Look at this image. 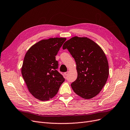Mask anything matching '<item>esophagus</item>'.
Listing matches in <instances>:
<instances>
[{
	"label": "esophagus",
	"instance_id": "obj_1",
	"mask_svg": "<svg viewBox=\"0 0 130 130\" xmlns=\"http://www.w3.org/2000/svg\"><path fill=\"white\" fill-rule=\"evenodd\" d=\"M69 72L68 71V72H66L64 73V74H65V76H67V75H68L69 74Z\"/></svg>",
	"mask_w": 130,
	"mask_h": 130
}]
</instances>
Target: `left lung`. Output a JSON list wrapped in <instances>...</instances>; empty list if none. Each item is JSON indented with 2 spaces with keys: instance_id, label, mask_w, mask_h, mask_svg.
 Masks as SVG:
<instances>
[{
  "instance_id": "left-lung-1",
  "label": "left lung",
  "mask_w": 130,
  "mask_h": 130,
  "mask_svg": "<svg viewBox=\"0 0 130 130\" xmlns=\"http://www.w3.org/2000/svg\"><path fill=\"white\" fill-rule=\"evenodd\" d=\"M67 49L75 61L77 79L71 84L75 94L85 99L96 96L109 76V65L104 52L95 42L87 37L75 36L65 42Z\"/></svg>"
}]
</instances>
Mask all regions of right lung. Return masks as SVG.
Returning <instances> with one entry per match:
<instances>
[{
    "mask_svg": "<svg viewBox=\"0 0 130 130\" xmlns=\"http://www.w3.org/2000/svg\"><path fill=\"white\" fill-rule=\"evenodd\" d=\"M66 38H50L33 45L25 55L21 73L34 97L41 101L54 98L65 79L57 71L56 56Z\"/></svg>",
    "mask_w": 130,
    "mask_h": 130,
    "instance_id": "1",
    "label": "right lung"
}]
</instances>
